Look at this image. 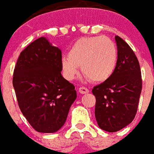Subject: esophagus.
<instances>
[{
    "label": "esophagus",
    "mask_w": 154,
    "mask_h": 154,
    "mask_svg": "<svg viewBox=\"0 0 154 154\" xmlns=\"http://www.w3.org/2000/svg\"><path fill=\"white\" fill-rule=\"evenodd\" d=\"M79 92H80L81 94H87V93H89V90L86 87H84V86H82V87H80L79 88Z\"/></svg>",
    "instance_id": "esophagus-1"
}]
</instances>
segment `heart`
<instances>
[{
    "instance_id": "b5f03b06",
    "label": "heart",
    "mask_w": 154,
    "mask_h": 154,
    "mask_svg": "<svg viewBox=\"0 0 154 154\" xmlns=\"http://www.w3.org/2000/svg\"><path fill=\"white\" fill-rule=\"evenodd\" d=\"M118 53L112 40L106 36L82 37L72 45L68 56L61 59V68L68 80H73L82 68L84 75L94 82H104L117 68Z\"/></svg>"
}]
</instances>
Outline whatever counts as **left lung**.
I'll use <instances>...</instances> for the list:
<instances>
[{"label": "left lung", "mask_w": 154, "mask_h": 154, "mask_svg": "<svg viewBox=\"0 0 154 154\" xmlns=\"http://www.w3.org/2000/svg\"><path fill=\"white\" fill-rule=\"evenodd\" d=\"M118 60L109 80L94 86V115L100 128L108 132L120 131L134 120L138 109L142 78L134 51L120 36H115Z\"/></svg>", "instance_id": "left-lung-1"}]
</instances>
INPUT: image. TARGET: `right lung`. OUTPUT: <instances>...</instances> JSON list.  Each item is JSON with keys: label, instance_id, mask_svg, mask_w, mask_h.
<instances>
[{"label": "right lung", "instance_id": "obj_1", "mask_svg": "<svg viewBox=\"0 0 154 154\" xmlns=\"http://www.w3.org/2000/svg\"><path fill=\"white\" fill-rule=\"evenodd\" d=\"M62 52L40 37L20 53L13 86L19 109L36 131L56 132L77 99L75 86L61 75Z\"/></svg>", "mask_w": 154, "mask_h": 154}]
</instances>
